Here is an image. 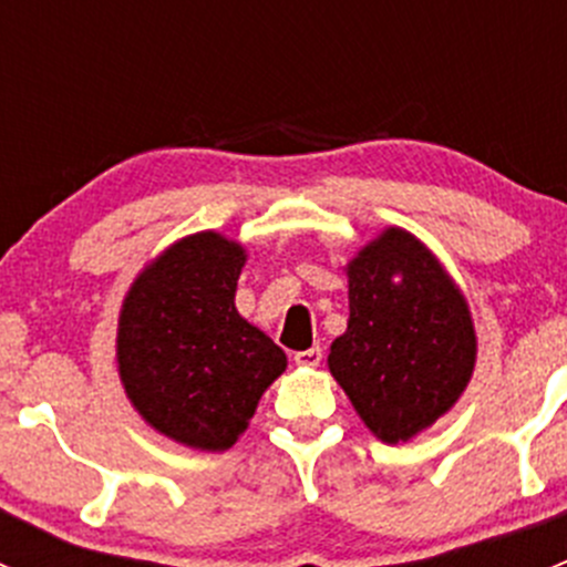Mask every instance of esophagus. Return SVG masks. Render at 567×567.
<instances>
[{"mask_svg": "<svg viewBox=\"0 0 567 567\" xmlns=\"http://www.w3.org/2000/svg\"><path fill=\"white\" fill-rule=\"evenodd\" d=\"M320 359H323V353H320L318 346H312V348H307V351L296 353L293 362L299 364V368H318Z\"/></svg>", "mask_w": 567, "mask_h": 567, "instance_id": "1", "label": "esophagus"}]
</instances>
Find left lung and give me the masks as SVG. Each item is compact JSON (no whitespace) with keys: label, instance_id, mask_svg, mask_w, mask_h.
I'll return each mask as SVG.
<instances>
[{"label":"left lung","instance_id":"8db88e82","mask_svg":"<svg viewBox=\"0 0 567 567\" xmlns=\"http://www.w3.org/2000/svg\"><path fill=\"white\" fill-rule=\"evenodd\" d=\"M348 329L329 373L384 444L411 442L468 386L477 334L463 290L403 227H384L346 266Z\"/></svg>","mask_w":567,"mask_h":567}]
</instances>
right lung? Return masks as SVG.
Wrapping results in <instances>:
<instances>
[{"instance_id":"obj_1","label":"right lung","mask_w":567,"mask_h":567,"mask_svg":"<svg viewBox=\"0 0 567 567\" xmlns=\"http://www.w3.org/2000/svg\"><path fill=\"white\" fill-rule=\"evenodd\" d=\"M247 249L203 230L153 257L117 318V373L136 414L183 447L225 453L285 373L282 348L236 310Z\"/></svg>"}]
</instances>
